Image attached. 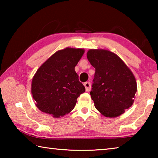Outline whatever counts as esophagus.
I'll list each match as a JSON object with an SVG mask.
<instances>
[{
    "mask_svg": "<svg viewBox=\"0 0 158 158\" xmlns=\"http://www.w3.org/2000/svg\"><path fill=\"white\" fill-rule=\"evenodd\" d=\"M84 85L85 88V91L89 92L90 89H91V85H90V82H85Z\"/></svg>",
    "mask_w": 158,
    "mask_h": 158,
    "instance_id": "esophagus-1",
    "label": "esophagus"
}]
</instances>
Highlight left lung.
<instances>
[{
  "instance_id": "left-lung-1",
  "label": "left lung",
  "mask_w": 158,
  "mask_h": 158,
  "mask_svg": "<svg viewBox=\"0 0 158 158\" xmlns=\"http://www.w3.org/2000/svg\"><path fill=\"white\" fill-rule=\"evenodd\" d=\"M87 58L95 69L90 94L105 116L117 117L132 105L137 92L135 77L123 61L107 50L90 49Z\"/></svg>"
}]
</instances>
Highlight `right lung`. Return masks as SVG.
I'll return each instance as SVG.
<instances>
[{
	"label": "right lung",
	"instance_id": "1",
	"mask_svg": "<svg viewBox=\"0 0 158 158\" xmlns=\"http://www.w3.org/2000/svg\"><path fill=\"white\" fill-rule=\"evenodd\" d=\"M84 53V49L73 48L58 51L37 69L31 92L40 110L60 117L74 108L77 98L85 90L74 70Z\"/></svg>",
	"mask_w": 158,
	"mask_h": 158
}]
</instances>
